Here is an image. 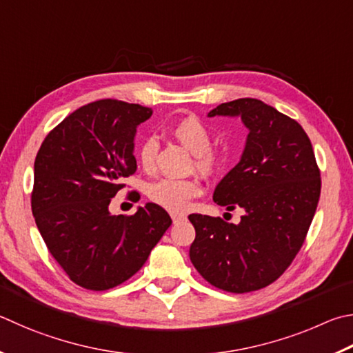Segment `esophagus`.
Returning <instances> with one entry per match:
<instances>
[{
    "label": "esophagus",
    "instance_id": "esophagus-1",
    "mask_svg": "<svg viewBox=\"0 0 353 353\" xmlns=\"http://www.w3.org/2000/svg\"><path fill=\"white\" fill-rule=\"evenodd\" d=\"M171 217H172V222H174V223L182 222V221L187 219V216H183V214H172Z\"/></svg>",
    "mask_w": 353,
    "mask_h": 353
}]
</instances>
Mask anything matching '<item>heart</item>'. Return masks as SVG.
Listing matches in <instances>:
<instances>
[{
    "instance_id": "obj_1",
    "label": "heart",
    "mask_w": 353,
    "mask_h": 353,
    "mask_svg": "<svg viewBox=\"0 0 353 353\" xmlns=\"http://www.w3.org/2000/svg\"><path fill=\"white\" fill-rule=\"evenodd\" d=\"M172 134L185 148L196 154L197 170L210 172L216 168L219 157L216 151L210 148L211 134L208 126L197 117H185L172 126ZM159 145L154 137H146L139 146V163L145 171L154 168ZM202 193L201 183L194 179H171L165 177L154 182L148 190V196L154 203L171 211V213H183L190 207L191 199Z\"/></svg>"
}]
</instances>
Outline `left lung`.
I'll list each match as a JSON object with an SVG mask.
<instances>
[{"label":"left lung","instance_id":"1","mask_svg":"<svg viewBox=\"0 0 353 353\" xmlns=\"http://www.w3.org/2000/svg\"><path fill=\"white\" fill-rule=\"evenodd\" d=\"M241 117L248 130L241 160L217 183L213 201L242 208L238 225L190 214V259L211 285L232 293L276 281L303 247L321 193L310 139L298 121L256 99L222 103L208 117Z\"/></svg>","mask_w":353,"mask_h":353}]
</instances>
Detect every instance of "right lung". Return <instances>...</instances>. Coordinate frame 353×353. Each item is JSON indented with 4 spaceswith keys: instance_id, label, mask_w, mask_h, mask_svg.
I'll list each match as a JSON object with an SVG mask.
<instances>
[{
    "instance_id": "add662e5",
    "label": "right lung",
    "mask_w": 353,
    "mask_h": 353,
    "mask_svg": "<svg viewBox=\"0 0 353 353\" xmlns=\"http://www.w3.org/2000/svg\"><path fill=\"white\" fill-rule=\"evenodd\" d=\"M152 110L99 100L48 134L34 165L32 213L50 254L88 290H108L136 274L171 225L157 203L111 214L123 179L137 170L134 139Z\"/></svg>"
}]
</instances>
